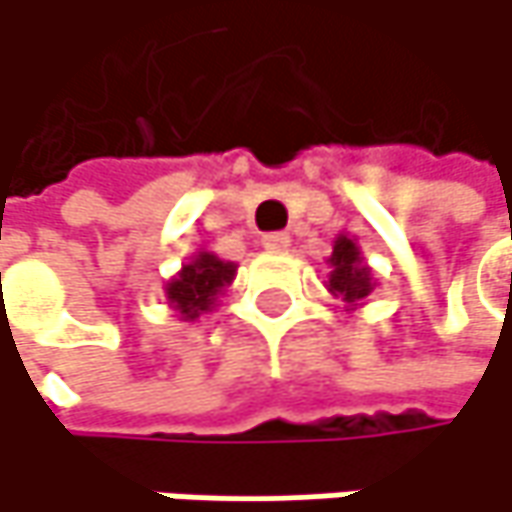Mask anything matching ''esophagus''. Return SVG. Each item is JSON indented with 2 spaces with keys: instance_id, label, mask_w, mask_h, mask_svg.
I'll use <instances>...</instances> for the list:
<instances>
[{
  "instance_id": "obj_1",
  "label": "esophagus",
  "mask_w": 512,
  "mask_h": 512,
  "mask_svg": "<svg viewBox=\"0 0 512 512\" xmlns=\"http://www.w3.org/2000/svg\"><path fill=\"white\" fill-rule=\"evenodd\" d=\"M261 245L270 248V251H285V248L291 245V236H288L285 230H276V233H267V236L261 239Z\"/></svg>"
}]
</instances>
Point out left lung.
<instances>
[{"label":"left lung","mask_w":512,"mask_h":512,"mask_svg":"<svg viewBox=\"0 0 512 512\" xmlns=\"http://www.w3.org/2000/svg\"><path fill=\"white\" fill-rule=\"evenodd\" d=\"M330 267H333V273H330V291L336 297H342L351 306L369 297L372 279H369V270L360 261V248L354 245V239H348V236H339L336 239Z\"/></svg>","instance_id":"obj_1"}]
</instances>
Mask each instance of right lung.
<instances>
[{"mask_svg":"<svg viewBox=\"0 0 512 512\" xmlns=\"http://www.w3.org/2000/svg\"><path fill=\"white\" fill-rule=\"evenodd\" d=\"M236 267L218 261L215 254H197V258L182 267V273L167 285V300L170 306L182 315V318H200L203 312L212 309L218 291L224 285H230Z\"/></svg>","mask_w":512,"mask_h":512,"instance_id":"obj_1","label":"right lung"}]
</instances>
